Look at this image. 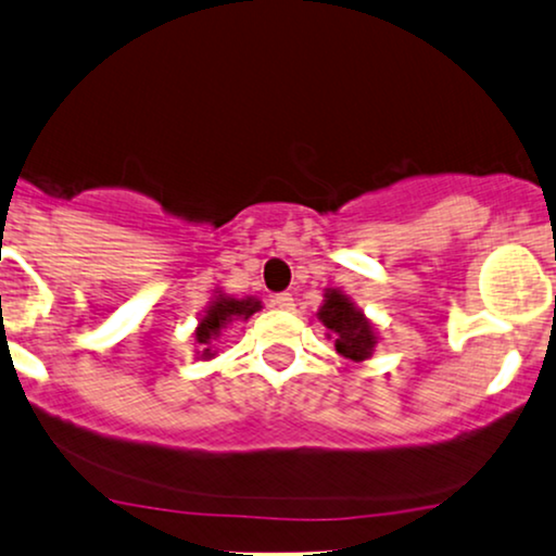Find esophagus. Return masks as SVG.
<instances>
[{"label":"esophagus","mask_w":556,"mask_h":556,"mask_svg":"<svg viewBox=\"0 0 556 556\" xmlns=\"http://www.w3.org/2000/svg\"><path fill=\"white\" fill-rule=\"evenodd\" d=\"M274 307H279V311H292L294 307V298L290 292H279V294H274Z\"/></svg>","instance_id":"1"}]
</instances>
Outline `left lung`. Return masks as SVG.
Wrapping results in <instances>:
<instances>
[{"label":"left lung","mask_w":556,"mask_h":556,"mask_svg":"<svg viewBox=\"0 0 556 556\" xmlns=\"http://www.w3.org/2000/svg\"><path fill=\"white\" fill-rule=\"evenodd\" d=\"M318 318L330 330L328 339H333V346L341 356H346L351 362L369 359L371 349L377 343L375 328L369 326L362 311H356L354 302L346 294H341L339 290H328Z\"/></svg>","instance_id":"obj_1"}]
</instances>
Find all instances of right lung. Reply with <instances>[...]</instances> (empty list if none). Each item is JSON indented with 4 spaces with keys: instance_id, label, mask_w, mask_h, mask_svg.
Wrapping results in <instances>:
<instances>
[{
    "instance_id": "1",
    "label": "right lung",
    "mask_w": 556,
    "mask_h": 556,
    "mask_svg": "<svg viewBox=\"0 0 556 556\" xmlns=\"http://www.w3.org/2000/svg\"><path fill=\"white\" fill-rule=\"evenodd\" d=\"M258 307H262V302L258 300H236V298H226V294H220V298H215L213 305L207 307L205 318H202L200 328H197L194 333L197 343H200V346H207V343L213 341L230 320L251 318ZM205 356H213V351L205 349Z\"/></svg>"
}]
</instances>
